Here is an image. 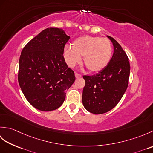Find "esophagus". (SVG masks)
I'll use <instances>...</instances> for the list:
<instances>
[{
	"label": "esophagus",
	"instance_id": "obj_1",
	"mask_svg": "<svg viewBox=\"0 0 153 153\" xmlns=\"http://www.w3.org/2000/svg\"><path fill=\"white\" fill-rule=\"evenodd\" d=\"M75 77H76V78H79V77H82V75L77 73H75Z\"/></svg>",
	"mask_w": 153,
	"mask_h": 153
}]
</instances>
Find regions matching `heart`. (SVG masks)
<instances>
[{
    "mask_svg": "<svg viewBox=\"0 0 153 153\" xmlns=\"http://www.w3.org/2000/svg\"><path fill=\"white\" fill-rule=\"evenodd\" d=\"M71 48L65 47L64 56L67 64L74 67L82 60L90 72L98 73L108 66L112 55L110 41L106 38L83 35L71 43Z\"/></svg>",
    "mask_w": 153,
    "mask_h": 153,
    "instance_id": "b5f03b06",
    "label": "heart"
}]
</instances>
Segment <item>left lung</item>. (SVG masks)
Here are the masks:
<instances>
[{
    "label": "left lung",
    "instance_id": "left-lung-1",
    "mask_svg": "<svg viewBox=\"0 0 153 153\" xmlns=\"http://www.w3.org/2000/svg\"><path fill=\"white\" fill-rule=\"evenodd\" d=\"M114 46V53L105 69L91 76H84L85 81L82 103L91 113L101 114L110 111L121 100L128 86L130 66L121 45L106 35Z\"/></svg>",
    "mask_w": 153,
    "mask_h": 153
}]
</instances>
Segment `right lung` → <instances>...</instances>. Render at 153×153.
Returning a JSON list of instances; mask_svg holds the SVG:
<instances>
[{"mask_svg":"<svg viewBox=\"0 0 153 153\" xmlns=\"http://www.w3.org/2000/svg\"><path fill=\"white\" fill-rule=\"evenodd\" d=\"M70 37L61 28L42 31L23 48L19 60L18 82L27 101L48 112L62 105L66 91L75 82L74 71L63 56Z\"/></svg>","mask_w":153,"mask_h":153,"instance_id":"obj_1","label":"right lung"}]
</instances>
